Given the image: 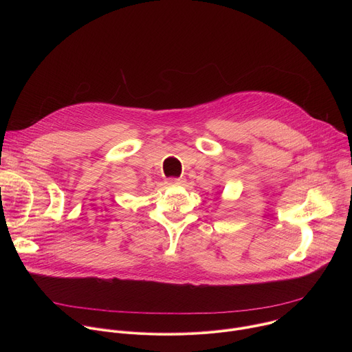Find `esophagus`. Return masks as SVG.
<instances>
[{
	"label": "esophagus",
	"mask_w": 352,
	"mask_h": 352,
	"mask_svg": "<svg viewBox=\"0 0 352 352\" xmlns=\"http://www.w3.org/2000/svg\"><path fill=\"white\" fill-rule=\"evenodd\" d=\"M168 184H170V185H177V186H181V185H184V184H185V181H184L182 178H171V179L168 181Z\"/></svg>",
	"instance_id": "obj_1"
}]
</instances>
